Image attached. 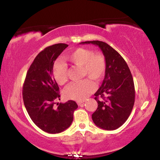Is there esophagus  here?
<instances>
[{"label":"esophagus","instance_id":"34e87169","mask_svg":"<svg viewBox=\"0 0 160 160\" xmlns=\"http://www.w3.org/2000/svg\"><path fill=\"white\" fill-rule=\"evenodd\" d=\"M85 101H77V104L78 106H82V105L84 103Z\"/></svg>","mask_w":160,"mask_h":160}]
</instances>
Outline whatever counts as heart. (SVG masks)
Wrapping results in <instances>:
<instances>
[{"instance_id":"heart-1","label":"heart","mask_w":160,"mask_h":160,"mask_svg":"<svg viewBox=\"0 0 160 160\" xmlns=\"http://www.w3.org/2000/svg\"><path fill=\"white\" fill-rule=\"evenodd\" d=\"M64 59L76 66L82 67L83 77H88L99 82L104 77L106 71V60L101 53H93L88 49L78 48L64 56ZM67 67L61 62L54 63L52 74L55 82L59 85L67 81ZM96 88V85L90 78H84L67 86L64 91V97L75 101H83L89 96Z\"/></svg>"}]
</instances>
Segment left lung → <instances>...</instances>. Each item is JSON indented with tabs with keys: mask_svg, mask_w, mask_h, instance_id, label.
Here are the masks:
<instances>
[{
	"mask_svg": "<svg viewBox=\"0 0 160 160\" xmlns=\"http://www.w3.org/2000/svg\"><path fill=\"white\" fill-rule=\"evenodd\" d=\"M80 44L98 46L106 60L103 83L94 96L98 108L92 114L96 125L113 130L126 121L134 106L135 91L130 70L116 50L102 41H86Z\"/></svg>",
	"mask_w": 160,
	"mask_h": 160,
	"instance_id": "8db88e82",
	"label": "left lung"
}]
</instances>
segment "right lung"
Instances as JSON below:
<instances>
[{"label":"right lung","instance_id":"obj_1","mask_svg":"<svg viewBox=\"0 0 160 160\" xmlns=\"http://www.w3.org/2000/svg\"><path fill=\"white\" fill-rule=\"evenodd\" d=\"M68 44L59 43L44 48L34 59L22 86L25 108L34 123L43 131L55 134L64 131L73 121L78 108L74 101L57 103L59 88L52 74L54 63Z\"/></svg>","mask_w":160,"mask_h":160}]
</instances>
